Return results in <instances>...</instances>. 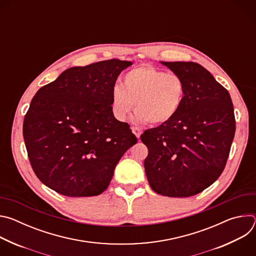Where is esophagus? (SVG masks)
Instances as JSON below:
<instances>
[{"instance_id": "1", "label": "esophagus", "mask_w": 256, "mask_h": 256, "mask_svg": "<svg viewBox=\"0 0 256 256\" xmlns=\"http://www.w3.org/2000/svg\"><path fill=\"white\" fill-rule=\"evenodd\" d=\"M132 134L138 138H140V134H142V130L140 128H136V126H132Z\"/></svg>"}]
</instances>
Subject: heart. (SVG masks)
<instances>
[{
  "label": "heart",
  "instance_id": "b5f03b06",
  "mask_svg": "<svg viewBox=\"0 0 256 256\" xmlns=\"http://www.w3.org/2000/svg\"><path fill=\"white\" fill-rule=\"evenodd\" d=\"M186 91V82L178 74L142 64L126 72L124 87L112 88V112L118 122H124L136 103L134 122L160 126L178 114Z\"/></svg>",
  "mask_w": 256,
  "mask_h": 256
}]
</instances>
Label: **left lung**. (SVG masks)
<instances>
[{"label": "left lung", "instance_id": "left-lung-1", "mask_svg": "<svg viewBox=\"0 0 256 256\" xmlns=\"http://www.w3.org/2000/svg\"><path fill=\"white\" fill-rule=\"evenodd\" d=\"M162 64L182 77L186 91L171 120L140 136L149 151L144 171L158 194L192 196L212 186L226 166L236 128L233 103L227 89L200 64Z\"/></svg>", "mask_w": 256, "mask_h": 256}]
</instances>
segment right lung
<instances>
[{
  "label": "right lung",
  "instance_id": "1",
  "mask_svg": "<svg viewBox=\"0 0 256 256\" xmlns=\"http://www.w3.org/2000/svg\"><path fill=\"white\" fill-rule=\"evenodd\" d=\"M130 62L70 68L32 98L23 122L30 165L44 186L66 196L102 194L138 138L112 112V91Z\"/></svg>",
  "mask_w": 256,
  "mask_h": 256
}]
</instances>
